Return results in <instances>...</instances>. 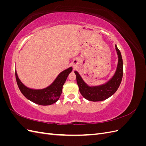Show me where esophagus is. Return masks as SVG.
<instances>
[{"instance_id": "esophagus-1", "label": "esophagus", "mask_w": 146, "mask_h": 146, "mask_svg": "<svg viewBox=\"0 0 146 146\" xmlns=\"http://www.w3.org/2000/svg\"><path fill=\"white\" fill-rule=\"evenodd\" d=\"M74 68H75V67H74Z\"/></svg>"}]
</instances>
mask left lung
<instances>
[{
    "label": "left lung",
    "instance_id": "1",
    "mask_svg": "<svg viewBox=\"0 0 146 146\" xmlns=\"http://www.w3.org/2000/svg\"><path fill=\"white\" fill-rule=\"evenodd\" d=\"M115 47L118 56L117 68L112 78L106 83L99 86H89L84 82L77 71H74L79 91L84 98L92 102L102 101L111 97L117 90L123 76V61L120 50L116 45Z\"/></svg>",
    "mask_w": 146,
    "mask_h": 146
}]
</instances>
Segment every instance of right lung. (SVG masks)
<instances>
[{
  "instance_id": "1",
  "label": "right lung",
  "mask_w": 146,
  "mask_h": 146,
  "mask_svg": "<svg viewBox=\"0 0 146 146\" xmlns=\"http://www.w3.org/2000/svg\"><path fill=\"white\" fill-rule=\"evenodd\" d=\"M72 70V67L63 70L59 74L50 85L41 90H33L25 86L17 76L16 70L15 76L17 86L26 98L38 105H50L59 99L62 92L63 86Z\"/></svg>"
}]
</instances>
